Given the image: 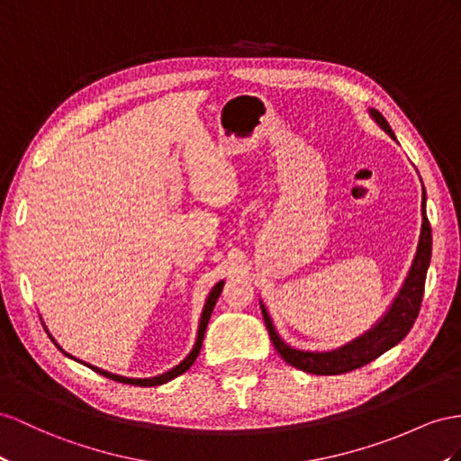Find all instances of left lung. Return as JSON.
Wrapping results in <instances>:
<instances>
[{
    "label": "left lung",
    "mask_w": 461,
    "mask_h": 461,
    "mask_svg": "<svg viewBox=\"0 0 461 461\" xmlns=\"http://www.w3.org/2000/svg\"><path fill=\"white\" fill-rule=\"evenodd\" d=\"M368 113L374 121L380 124V128L385 134L395 138L393 130L389 128L387 121L380 114V111L370 109ZM430 255H432V230L427 218V196L422 194V226H420L417 253H415V258H412V265L409 268V275L403 282V286H401L397 298L393 300L392 305H389V310L384 313L382 320L377 321L370 331H366L358 339L350 340V343L345 347H340L337 350H329V352H310V350L292 348L278 337L273 320H270V315L261 302L265 323L275 348L278 350L282 358H285L290 366H294V368L303 370L308 374H317V375H337V374L352 372L375 360L377 357H382L385 350L395 347L407 337L412 323L417 320L420 302H422L424 280H427V270L430 265Z\"/></svg>",
    "instance_id": "left-lung-1"
}]
</instances>
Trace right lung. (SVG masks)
Segmentation results:
<instances>
[{"instance_id":"obj_1","label":"right lung","mask_w":461,"mask_h":461,"mask_svg":"<svg viewBox=\"0 0 461 461\" xmlns=\"http://www.w3.org/2000/svg\"><path fill=\"white\" fill-rule=\"evenodd\" d=\"M221 288H223V280H220L218 285H216L214 288H212V292L208 294L206 303H204V310H203V317H200V323H198L196 343H194L193 350L188 352V357H186V358H185L181 364H176L175 368H171L169 372L159 374V375H156V377H144V380H140V377H124V375H116V374H111V372H107V370H101V368H97V366H91V364H86V362H81V360L74 358L72 354H68L66 350H62V347L56 343V340L52 339V335H49V337L54 340V345H56L58 348H60V350L66 354V357L74 358V360H77V362H81V364H86L87 368H91L93 372H97V374H101V375H104V377H111V380H114V382L132 384V385H141V387H153V385H161V384H167L169 380H173V377H176V375L185 374V372H186L188 368H191V366L194 364V360H196V357H198L200 348H203V340H204V333H206V327H208V321H210V315H212V312H214V305H216V302H218V298H220Z\"/></svg>"}]
</instances>
